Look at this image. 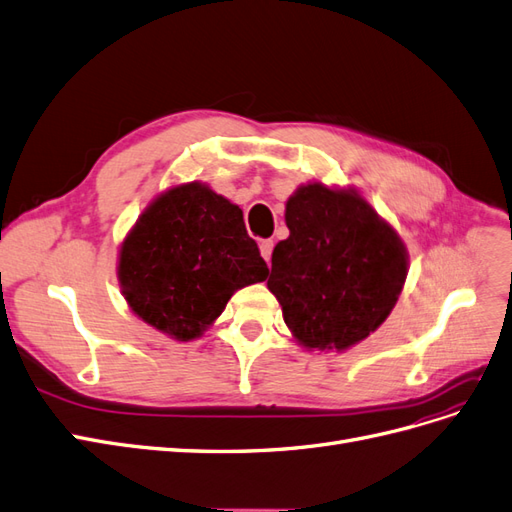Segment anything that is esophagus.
Wrapping results in <instances>:
<instances>
[{
    "label": "esophagus",
    "mask_w": 512,
    "mask_h": 512,
    "mask_svg": "<svg viewBox=\"0 0 512 512\" xmlns=\"http://www.w3.org/2000/svg\"><path fill=\"white\" fill-rule=\"evenodd\" d=\"M271 252H273V241L271 239H265V241H260V256L265 258L267 262L271 260Z\"/></svg>",
    "instance_id": "obj_1"
}]
</instances>
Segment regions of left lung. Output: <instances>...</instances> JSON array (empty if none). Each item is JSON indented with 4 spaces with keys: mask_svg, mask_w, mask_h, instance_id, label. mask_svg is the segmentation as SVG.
I'll return each instance as SVG.
<instances>
[{
    "mask_svg": "<svg viewBox=\"0 0 512 512\" xmlns=\"http://www.w3.org/2000/svg\"><path fill=\"white\" fill-rule=\"evenodd\" d=\"M288 239L273 247L267 288L294 342L344 352L389 318L410 260L389 220L354 188L299 185L286 200Z\"/></svg>",
    "mask_w": 512,
    "mask_h": 512,
    "instance_id": "1",
    "label": "left lung"
}]
</instances>
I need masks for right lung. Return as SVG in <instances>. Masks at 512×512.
Wrapping results in <instances>:
<instances>
[{
  "mask_svg": "<svg viewBox=\"0 0 512 512\" xmlns=\"http://www.w3.org/2000/svg\"><path fill=\"white\" fill-rule=\"evenodd\" d=\"M267 275L239 205L200 181L170 185L153 198L117 254L128 307L175 342L203 337L232 294Z\"/></svg>",
  "mask_w": 512,
  "mask_h": 512,
  "instance_id": "right-lung-1",
  "label": "right lung"
}]
</instances>
